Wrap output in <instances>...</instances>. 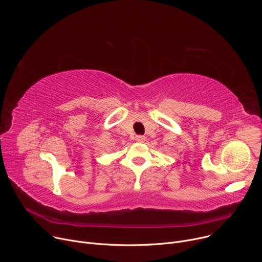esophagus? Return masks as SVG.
<instances>
[{
  "label": "esophagus",
  "mask_w": 262,
  "mask_h": 262,
  "mask_svg": "<svg viewBox=\"0 0 262 262\" xmlns=\"http://www.w3.org/2000/svg\"><path fill=\"white\" fill-rule=\"evenodd\" d=\"M135 140H136L137 142H143L144 140H146V137L142 136V135H137V136L135 137Z\"/></svg>",
  "instance_id": "esophagus-1"
}]
</instances>
